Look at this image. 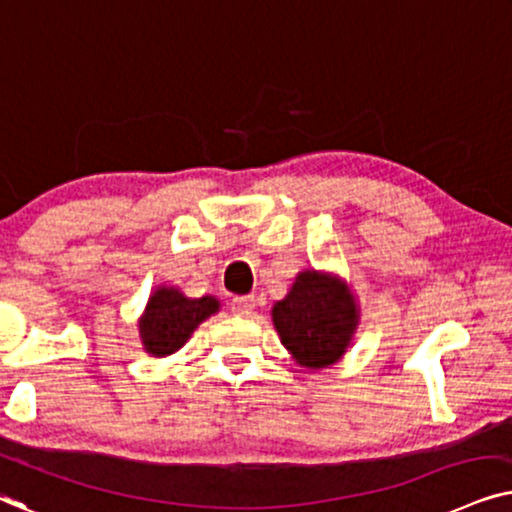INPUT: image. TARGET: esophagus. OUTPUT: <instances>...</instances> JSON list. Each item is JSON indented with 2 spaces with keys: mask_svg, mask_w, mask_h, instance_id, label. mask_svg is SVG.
<instances>
[{
  "mask_svg": "<svg viewBox=\"0 0 512 512\" xmlns=\"http://www.w3.org/2000/svg\"><path fill=\"white\" fill-rule=\"evenodd\" d=\"M252 309H255V297L252 295H241L231 299V311H234L236 316H250Z\"/></svg>",
  "mask_w": 512,
  "mask_h": 512,
  "instance_id": "esophagus-1",
  "label": "esophagus"
}]
</instances>
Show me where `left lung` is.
I'll list each match as a JSON object with an SVG mask.
<instances>
[{
	"label": "left lung",
	"instance_id": "left-lung-1",
	"mask_svg": "<svg viewBox=\"0 0 512 512\" xmlns=\"http://www.w3.org/2000/svg\"><path fill=\"white\" fill-rule=\"evenodd\" d=\"M285 349L309 370L335 365L358 325V304L344 281L320 271H302L285 299L271 309Z\"/></svg>",
	"mask_w": 512,
	"mask_h": 512
}]
</instances>
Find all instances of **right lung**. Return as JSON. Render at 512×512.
<instances>
[{
  "mask_svg": "<svg viewBox=\"0 0 512 512\" xmlns=\"http://www.w3.org/2000/svg\"><path fill=\"white\" fill-rule=\"evenodd\" d=\"M220 311L215 297L192 299L177 288H156L140 318V339L147 353L156 358L182 349L203 320Z\"/></svg>",
  "mask_w": 512,
  "mask_h": 512,
  "instance_id": "obj_1",
  "label": "right lung"
}]
</instances>
